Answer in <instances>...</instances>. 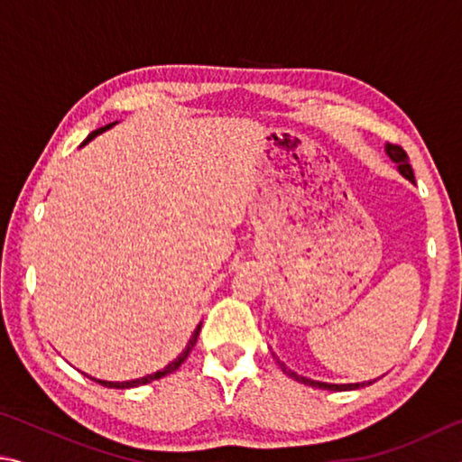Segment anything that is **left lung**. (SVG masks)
<instances>
[{"instance_id":"1","label":"left lung","mask_w":462,"mask_h":462,"mask_svg":"<svg viewBox=\"0 0 462 462\" xmlns=\"http://www.w3.org/2000/svg\"><path fill=\"white\" fill-rule=\"evenodd\" d=\"M385 151L389 154V159L397 162V169H400V173L405 179H410V181H413V169L410 165L408 152H405L400 144H393V143H387L385 144ZM283 371L289 374V377H293L295 381H301V383H306V385H311V387L330 389V391H350V389L366 387V385H371V383H373V381H369V383H348V385H332V383H319V381H311V379H306V377H300V374L293 373V371H287V369H283Z\"/></svg>"}]
</instances>
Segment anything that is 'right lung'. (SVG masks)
<instances>
[{
	"label": "right lung",
	"instance_id": "add662e5",
	"mask_svg": "<svg viewBox=\"0 0 462 462\" xmlns=\"http://www.w3.org/2000/svg\"><path fill=\"white\" fill-rule=\"evenodd\" d=\"M109 126H112V124H107V126H104V128H97V130H93L91 134L85 138V143H89L91 138H96L97 134H101V132L104 130H107ZM83 143V144H85ZM199 330H201V324L195 328V332H193V336L189 338V344H187V348L183 350L181 355H179L173 363L171 365H167L165 369L162 371H156V373H152V374H146V377H143V379H136V381H124V383H112V381H99V379H93L96 383H99V385H104V387H114V389H128V387H138V385H146V383H151V381H154V379H161V377H165V374H169V373H173L175 369H179V366H181V363L185 361L187 356H189V353H191V348L195 346V342H198V336H199Z\"/></svg>",
	"mask_w": 462,
	"mask_h": 462
}]
</instances>
